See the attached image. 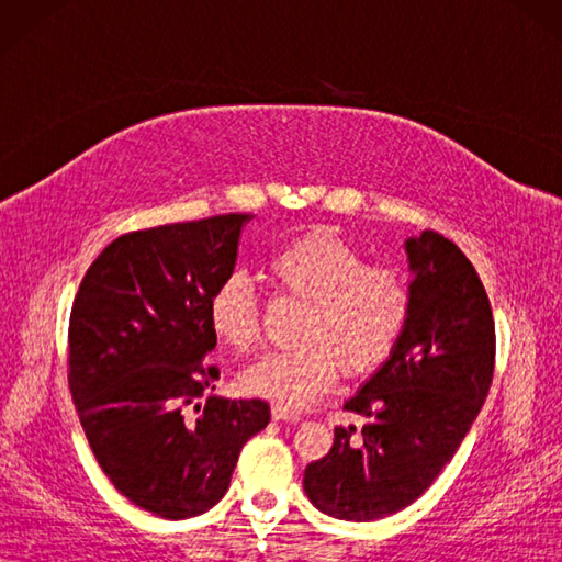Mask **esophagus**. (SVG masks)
<instances>
[{
  "mask_svg": "<svg viewBox=\"0 0 562 562\" xmlns=\"http://www.w3.org/2000/svg\"><path fill=\"white\" fill-rule=\"evenodd\" d=\"M272 420L280 423H300V413H294L290 408H282V405H272Z\"/></svg>",
  "mask_w": 562,
  "mask_h": 562,
  "instance_id": "esophagus-1",
  "label": "esophagus"
}]
</instances>
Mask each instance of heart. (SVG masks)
I'll return each instance as SVG.
<instances>
[{"label":"heart","mask_w":562,"mask_h":562,"mask_svg":"<svg viewBox=\"0 0 562 562\" xmlns=\"http://www.w3.org/2000/svg\"><path fill=\"white\" fill-rule=\"evenodd\" d=\"M268 272L282 292L306 300L296 338L302 345L266 352L248 364L238 384L282 408H306L338 374L374 372L403 336L413 312L405 272L364 262L352 244L330 229L290 238L268 258ZM210 328L222 345L244 352L258 340V294L244 272H229L207 300Z\"/></svg>","instance_id":"heart-1"}]
</instances>
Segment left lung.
Wrapping results in <instances>:
<instances>
[{"mask_svg":"<svg viewBox=\"0 0 562 562\" xmlns=\"http://www.w3.org/2000/svg\"><path fill=\"white\" fill-rule=\"evenodd\" d=\"M413 312L389 360L345 411L364 415L362 445L336 427L324 459L306 465L304 493L345 521H374L415 503L479 417L495 367V324L479 272L435 232L405 241Z\"/></svg>","mask_w":562,"mask_h":562,"instance_id":"left-lung-1","label":"left lung"}]
</instances>
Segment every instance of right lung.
Returning <instances> with one entry per match:
<instances>
[{
	"label": "right lung",
	"instance_id": "add662e5",
	"mask_svg": "<svg viewBox=\"0 0 562 562\" xmlns=\"http://www.w3.org/2000/svg\"><path fill=\"white\" fill-rule=\"evenodd\" d=\"M250 214L164 224L101 250L69 316V391L117 493L164 519L214 507L266 401L210 396L220 369L207 300L234 272ZM206 403L202 404L201 398ZM195 407L198 418H186Z\"/></svg>",
	"mask_w": 562,
	"mask_h": 562
}]
</instances>
